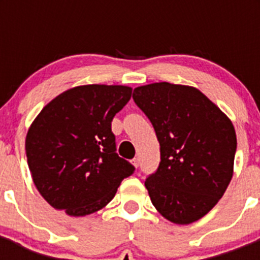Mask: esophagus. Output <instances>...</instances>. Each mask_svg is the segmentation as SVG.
Listing matches in <instances>:
<instances>
[{
    "label": "esophagus",
    "instance_id": "esophagus-1",
    "mask_svg": "<svg viewBox=\"0 0 260 260\" xmlns=\"http://www.w3.org/2000/svg\"><path fill=\"white\" fill-rule=\"evenodd\" d=\"M133 164H134V167H135V168L139 167V158H138V157H134V158H133Z\"/></svg>",
    "mask_w": 260,
    "mask_h": 260
}]
</instances>
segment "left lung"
Masks as SVG:
<instances>
[{
    "label": "left lung",
    "instance_id": "8db88e82",
    "mask_svg": "<svg viewBox=\"0 0 260 260\" xmlns=\"http://www.w3.org/2000/svg\"><path fill=\"white\" fill-rule=\"evenodd\" d=\"M133 99L160 143V164L144 182L151 202L174 224L197 221L215 207L233 176V123L194 87L160 82L137 87Z\"/></svg>",
    "mask_w": 260,
    "mask_h": 260
}]
</instances>
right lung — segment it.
<instances>
[{
  "label": "right lung",
  "instance_id": "right-lung-1",
  "mask_svg": "<svg viewBox=\"0 0 260 260\" xmlns=\"http://www.w3.org/2000/svg\"><path fill=\"white\" fill-rule=\"evenodd\" d=\"M130 87L89 84L65 91L43 108L26 138L32 180L56 210L86 216L102 210L135 168L116 152L112 121Z\"/></svg>",
  "mask_w": 260,
  "mask_h": 260
}]
</instances>
